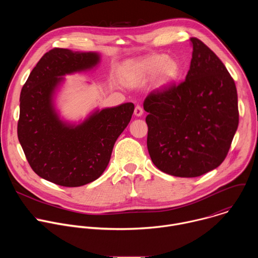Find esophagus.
<instances>
[{
  "instance_id": "1",
  "label": "esophagus",
  "mask_w": 258,
  "mask_h": 258,
  "mask_svg": "<svg viewBox=\"0 0 258 258\" xmlns=\"http://www.w3.org/2000/svg\"><path fill=\"white\" fill-rule=\"evenodd\" d=\"M134 113H135V115H136V116H138V117L142 116V115H143V108H142L141 106H139V105H138V106H136Z\"/></svg>"
}]
</instances>
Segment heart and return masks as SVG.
<instances>
[{
	"label": "heart",
	"instance_id": "heart-1",
	"mask_svg": "<svg viewBox=\"0 0 258 258\" xmlns=\"http://www.w3.org/2000/svg\"><path fill=\"white\" fill-rule=\"evenodd\" d=\"M130 77L136 82H143L156 76L159 87L173 84L179 77L180 66L172 58L164 54H153L138 60L128 69Z\"/></svg>",
	"mask_w": 258,
	"mask_h": 258
}]
</instances>
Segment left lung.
Returning <instances> with one entry per match:
<instances>
[{"instance_id":"8db88e82","label":"left lung","mask_w":258,"mask_h":258,"mask_svg":"<svg viewBox=\"0 0 258 258\" xmlns=\"http://www.w3.org/2000/svg\"><path fill=\"white\" fill-rule=\"evenodd\" d=\"M193 48L186 81L153 91L144 101L147 147L161 171L195 177L225 160L239 124L234 80L219 58L200 40Z\"/></svg>"}]
</instances>
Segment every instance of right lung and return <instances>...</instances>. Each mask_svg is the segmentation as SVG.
<instances>
[{"label": "right lung", "instance_id": "add662e5", "mask_svg": "<svg viewBox=\"0 0 258 258\" xmlns=\"http://www.w3.org/2000/svg\"><path fill=\"white\" fill-rule=\"evenodd\" d=\"M98 52L53 49L32 69L20 94L18 140L32 170L63 187H81L106 169L135 106L95 108L80 121L61 117L56 100L65 77L98 67Z\"/></svg>", "mask_w": 258, "mask_h": 258}]
</instances>
